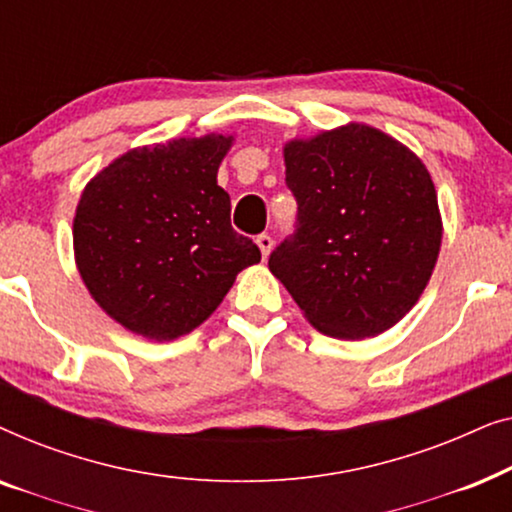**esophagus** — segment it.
<instances>
[{
  "label": "esophagus",
  "mask_w": 512,
  "mask_h": 512,
  "mask_svg": "<svg viewBox=\"0 0 512 512\" xmlns=\"http://www.w3.org/2000/svg\"><path fill=\"white\" fill-rule=\"evenodd\" d=\"M256 244H258V247H261L263 258H268V254L272 251V244H275V240H272V235L261 233V235L256 237Z\"/></svg>",
  "instance_id": "34e87169"
}]
</instances>
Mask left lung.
Returning a JSON list of instances; mask_svg holds the SVG:
<instances>
[{"instance_id": "obj_1", "label": "left lung", "mask_w": 512, "mask_h": 512, "mask_svg": "<svg viewBox=\"0 0 512 512\" xmlns=\"http://www.w3.org/2000/svg\"><path fill=\"white\" fill-rule=\"evenodd\" d=\"M284 163L298 214L270 272L321 333L387 331L422 296L443 237L424 163L359 123L289 142Z\"/></svg>"}]
</instances>
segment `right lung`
<instances>
[{
	"mask_svg": "<svg viewBox=\"0 0 512 512\" xmlns=\"http://www.w3.org/2000/svg\"><path fill=\"white\" fill-rule=\"evenodd\" d=\"M233 137L128 151L97 174L74 216L76 265L104 312L149 340L191 333L261 249L230 226L216 172Z\"/></svg>",
	"mask_w": 512,
	"mask_h": 512,
	"instance_id": "obj_1",
	"label": "right lung"
}]
</instances>
